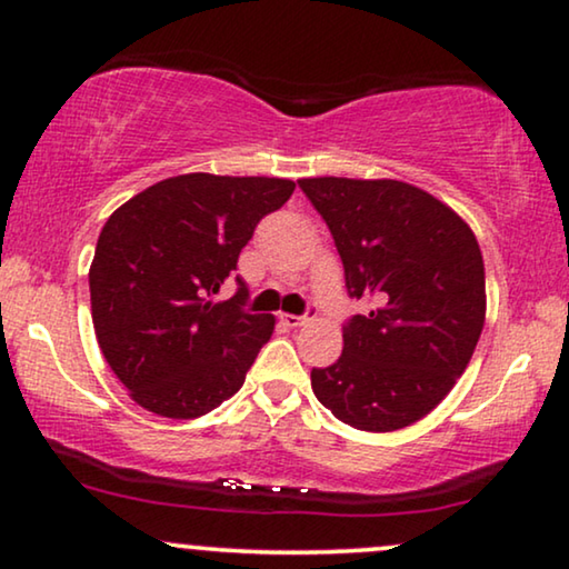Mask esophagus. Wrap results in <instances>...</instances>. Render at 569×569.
Masks as SVG:
<instances>
[{
	"label": "esophagus",
	"instance_id": "34e87169",
	"mask_svg": "<svg viewBox=\"0 0 569 569\" xmlns=\"http://www.w3.org/2000/svg\"><path fill=\"white\" fill-rule=\"evenodd\" d=\"M282 321L290 326V329H300V326H306L310 318L308 316H290V313H282Z\"/></svg>",
	"mask_w": 569,
	"mask_h": 569
}]
</instances>
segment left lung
<instances>
[{
    "mask_svg": "<svg viewBox=\"0 0 569 569\" xmlns=\"http://www.w3.org/2000/svg\"><path fill=\"white\" fill-rule=\"evenodd\" d=\"M298 183L329 224L347 292L376 306L345 326L339 360L310 372L316 399L355 430L415 425L450 393L485 329L477 236L411 183L337 176Z\"/></svg>",
    "mask_w": 569,
    "mask_h": 569,
    "instance_id": "1",
    "label": "left lung"
}]
</instances>
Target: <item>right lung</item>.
Returning a JSON list of instances; mask_svg holds the SVG:
<instances>
[{
	"label": "right lung",
	"mask_w": 569,
	"mask_h": 569,
	"mask_svg": "<svg viewBox=\"0 0 569 569\" xmlns=\"http://www.w3.org/2000/svg\"><path fill=\"white\" fill-rule=\"evenodd\" d=\"M295 183L186 173L139 191L108 217L90 263L92 326L139 407L197 419L240 391L274 316L246 313V284L214 300L263 214Z\"/></svg>",
	"instance_id": "1"
}]
</instances>
